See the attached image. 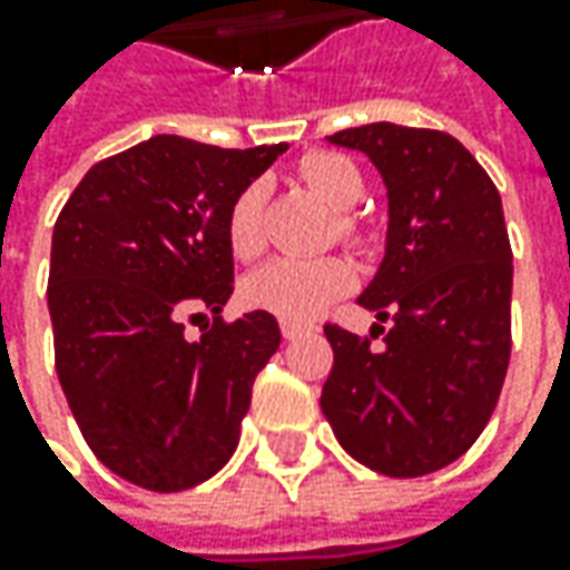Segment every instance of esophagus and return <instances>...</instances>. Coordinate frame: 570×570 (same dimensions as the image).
<instances>
[{
	"instance_id": "1",
	"label": "esophagus",
	"mask_w": 570,
	"mask_h": 570,
	"mask_svg": "<svg viewBox=\"0 0 570 570\" xmlns=\"http://www.w3.org/2000/svg\"><path fill=\"white\" fill-rule=\"evenodd\" d=\"M278 326H282V336H285V340H301V336H307V333H311V326H307V323H295V320H282Z\"/></svg>"
}]
</instances>
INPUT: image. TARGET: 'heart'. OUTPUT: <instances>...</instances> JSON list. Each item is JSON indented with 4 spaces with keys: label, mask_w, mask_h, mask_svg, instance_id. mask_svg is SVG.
<instances>
[{
    "label": "heart",
    "mask_w": 570,
    "mask_h": 570,
    "mask_svg": "<svg viewBox=\"0 0 570 570\" xmlns=\"http://www.w3.org/2000/svg\"><path fill=\"white\" fill-rule=\"evenodd\" d=\"M297 177L317 193L330 208L340 212L336 234L345 244H364L362 222L348 212L362 203L364 177L352 158L340 151H307L297 161ZM263 199L266 187L253 180L234 196L228 208V247L237 259H253L263 250ZM355 285L352 266L340 256H320V259H273L259 266L240 285V297L253 311H266L282 320H311L326 311L336 297H342Z\"/></svg>",
    "instance_id": "obj_1"
}]
</instances>
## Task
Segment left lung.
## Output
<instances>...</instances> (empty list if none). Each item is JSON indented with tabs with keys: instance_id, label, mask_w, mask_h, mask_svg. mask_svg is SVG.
I'll return each mask as SVG.
<instances>
[{
	"instance_id": "left-lung-1",
	"label": "left lung",
	"mask_w": 570,
	"mask_h": 570,
	"mask_svg": "<svg viewBox=\"0 0 570 570\" xmlns=\"http://www.w3.org/2000/svg\"><path fill=\"white\" fill-rule=\"evenodd\" d=\"M381 170L386 256L358 304L381 353L336 323L320 409L367 470L415 479L463 456L492 419L511 362L514 253L485 167L441 129L367 122L330 136Z\"/></svg>"
}]
</instances>
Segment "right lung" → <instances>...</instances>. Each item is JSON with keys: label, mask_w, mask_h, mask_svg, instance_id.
Listing matches in <instances>:
<instances>
[{"label": "right lung", "mask_w": 570, "mask_h": 570, "mask_svg": "<svg viewBox=\"0 0 570 570\" xmlns=\"http://www.w3.org/2000/svg\"><path fill=\"white\" fill-rule=\"evenodd\" d=\"M285 148L155 136L98 161L56 218V374L88 448L139 489H193L237 448L282 333L266 311L222 317L234 292L225 222ZM203 309L213 326L189 343L183 317Z\"/></svg>", "instance_id": "1"}]
</instances>
